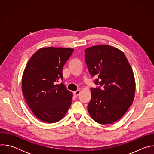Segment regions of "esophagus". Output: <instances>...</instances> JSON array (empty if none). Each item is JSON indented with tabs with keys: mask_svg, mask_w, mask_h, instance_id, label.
Segmentation results:
<instances>
[{
	"mask_svg": "<svg viewBox=\"0 0 154 154\" xmlns=\"http://www.w3.org/2000/svg\"><path fill=\"white\" fill-rule=\"evenodd\" d=\"M80 93V90H77L76 91L74 92V94L75 96H77Z\"/></svg>",
	"mask_w": 154,
	"mask_h": 154,
	"instance_id": "esophagus-1",
	"label": "esophagus"
}]
</instances>
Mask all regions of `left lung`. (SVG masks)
<instances>
[{
  "mask_svg": "<svg viewBox=\"0 0 154 154\" xmlns=\"http://www.w3.org/2000/svg\"><path fill=\"white\" fill-rule=\"evenodd\" d=\"M85 62L96 85L91 88V99L88 110L96 122L112 124L119 120L132 104L135 80L131 67L119 49L108 46H93L85 49Z\"/></svg>",
  "mask_w": 154,
  "mask_h": 154,
  "instance_id": "1",
  "label": "left lung"
}]
</instances>
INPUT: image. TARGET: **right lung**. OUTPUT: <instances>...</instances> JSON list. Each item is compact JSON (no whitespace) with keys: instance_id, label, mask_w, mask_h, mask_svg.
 Returning a JSON list of instances; mask_svg holds the SVG:
<instances>
[{"instance_id":"add662e5","label":"right lung","mask_w":154,"mask_h":154,"mask_svg":"<svg viewBox=\"0 0 154 154\" xmlns=\"http://www.w3.org/2000/svg\"><path fill=\"white\" fill-rule=\"evenodd\" d=\"M74 49L41 48L30 58L22 78V91L35 116L39 120L54 123L66 114L73 94L63 83L62 70Z\"/></svg>"}]
</instances>
